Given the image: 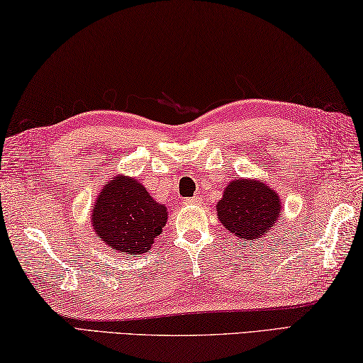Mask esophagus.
<instances>
[{
	"label": "esophagus",
	"mask_w": 363,
	"mask_h": 363,
	"mask_svg": "<svg viewBox=\"0 0 363 363\" xmlns=\"http://www.w3.org/2000/svg\"><path fill=\"white\" fill-rule=\"evenodd\" d=\"M199 201H201L199 196H194V198H189V199H186V201H185V204H186V206H193V204H198Z\"/></svg>",
	"instance_id": "obj_1"
}]
</instances>
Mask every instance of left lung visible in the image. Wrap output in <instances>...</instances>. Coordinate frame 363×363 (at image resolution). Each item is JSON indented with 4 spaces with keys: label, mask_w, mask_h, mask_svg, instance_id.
Here are the masks:
<instances>
[{
    "label": "left lung",
    "mask_w": 363,
    "mask_h": 363,
    "mask_svg": "<svg viewBox=\"0 0 363 363\" xmlns=\"http://www.w3.org/2000/svg\"><path fill=\"white\" fill-rule=\"evenodd\" d=\"M281 215L282 204L276 189L255 178H234L217 204L220 223L247 242L266 236Z\"/></svg>",
    "instance_id": "obj_1"
}]
</instances>
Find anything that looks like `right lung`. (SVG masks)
I'll use <instances>...</instances> for the list:
<instances>
[{"instance_id": "1", "label": "right lung", "mask_w": 363, "mask_h": 363, "mask_svg": "<svg viewBox=\"0 0 363 363\" xmlns=\"http://www.w3.org/2000/svg\"><path fill=\"white\" fill-rule=\"evenodd\" d=\"M95 238L111 250L146 253L167 223V207L155 201L132 177L118 175L106 182L92 206Z\"/></svg>"}]
</instances>
